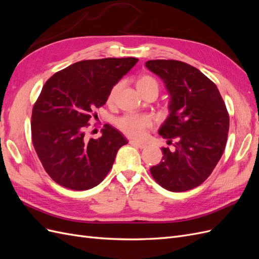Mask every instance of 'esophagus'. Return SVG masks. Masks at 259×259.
Returning a JSON list of instances; mask_svg holds the SVG:
<instances>
[{"label":"esophagus","mask_w":259,"mask_h":259,"mask_svg":"<svg viewBox=\"0 0 259 259\" xmlns=\"http://www.w3.org/2000/svg\"><path fill=\"white\" fill-rule=\"evenodd\" d=\"M130 144L136 148H139V149H144L147 147V144L142 143V142H137V140H130Z\"/></svg>","instance_id":"34e87169"}]
</instances>
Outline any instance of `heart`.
I'll use <instances>...</instances> for the list:
<instances>
[{"mask_svg":"<svg viewBox=\"0 0 259 259\" xmlns=\"http://www.w3.org/2000/svg\"><path fill=\"white\" fill-rule=\"evenodd\" d=\"M121 84H115L111 91L108 94L107 101L108 104H112L114 101L115 95L119 91ZM136 86L138 91L143 94H146L149 91L159 92V83L153 76L144 74L138 77ZM115 126L119 128L123 134L132 138H140L143 137L147 128L151 126L150 117L142 114H124L115 120Z\"/></svg>","mask_w":259,"mask_h":259,"instance_id":"heart-1","label":"heart"}]
</instances>
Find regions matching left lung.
<instances>
[{
  "label": "left lung",
  "instance_id": "1",
  "mask_svg": "<svg viewBox=\"0 0 259 259\" xmlns=\"http://www.w3.org/2000/svg\"><path fill=\"white\" fill-rule=\"evenodd\" d=\"M146 67L163 80L169 114L159 134L175 151L162 148V161L150 168L164 189L183 192L200 186L221 160L229 131V114L215 83L199 69L178 60L156 59Z\"/></svg>",
  "mask_w": 259,
  "mask_h": 259
}]
</instances>
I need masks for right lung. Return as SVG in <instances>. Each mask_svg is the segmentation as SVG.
Listing matches in <instances>:
<instances>
[{
  "mask_svg": "<svg viewBox=\"0 0 259 259\" xmlns=\"http://www.w3.org/2000/svg\"><path fill=\"white\" fill-rule=\"evenodd\" d=\"M138 59L103 58L77 61L46 81L31 115L32 144L46 173L71 190H88L103 182L119 149L128 142L106 124L98 139L85 131L95 109Z\"/></svg>",
  "mask_w": 259,
  "mask_h": 259,
  "instance_id": "1",
  "label": "right lung"
}]
</instances>
